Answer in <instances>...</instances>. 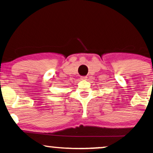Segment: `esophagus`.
<instances>
[{
  "label": "esophagus",
  "instance_id": "1",
  "mask_svg": "<svg viewBox=\"0 0 153 153\" xmlns=\"http://www.w3.org/2000/svg\"><path fill=\"white\" fill-rule=\"evenodd\" d=\"M86 78H87V77H86V76H82L80 77V79H82V80H86Z\"/></svg>",
  "mask_w": 153,
  "mask_h": 153
}]
</instances>
